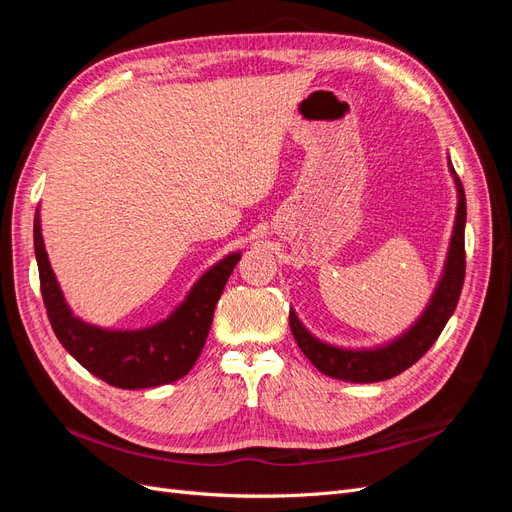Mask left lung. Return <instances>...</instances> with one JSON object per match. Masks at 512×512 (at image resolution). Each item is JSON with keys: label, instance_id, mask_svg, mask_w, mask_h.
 I'll list each match as a JSON object with an SVG mask.
<instances>
[{"label": "left lung", "instance_id": "8db88e82", "mask_svg": "<svg viewBox=\"0 0 512 512\" xmlns=\"http://www.w3.org/2000/svg\"><path fill=\"white\" fill-rule=\"evenodd\" d=\"M451 173L455 177V185L459 192L451 250H448L444 275L436 292H433L431 303L408 333L382 348L342 350L320 342V339H316L303 327L297 314L290 312L288 318L294 339H297V344L307 359L312 361L314 367L322 371L324 376L359 384L389 380L412 367L433 344H436V339L446 327L448 318L455 312L463 288V277H466V243H463V230H466V192H463V185L453 166Z\"/></svg>", "mask_w": 512, "mask_h": 512}]
</instances>
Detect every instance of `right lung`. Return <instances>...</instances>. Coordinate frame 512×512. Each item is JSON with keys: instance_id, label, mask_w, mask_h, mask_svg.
Masks as SVG:
<instances>
[{"instance_id": "right-lung-1", "label": "right lung", "mask_w": 512, "mask_h": 512, "mask_svg": "<svg viewBox=\"0 0 512 512\" xmlns=\"http://www.w3.org/2000/svg\"><path fill=\"white\" fill-rule=\"evenodd\" d=\"M40 290L51 327L76 361L119 389H151L183 378L194 367L213 322V309L241 254L211 267L170 318L141 331H106L74 318L46 256L40 218L34 220Z\"/></svg>"}]
</instances>
